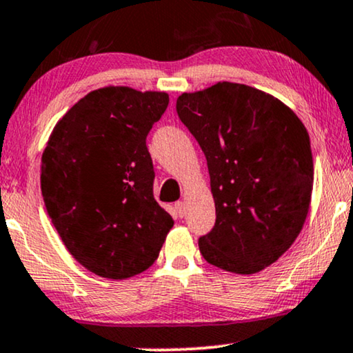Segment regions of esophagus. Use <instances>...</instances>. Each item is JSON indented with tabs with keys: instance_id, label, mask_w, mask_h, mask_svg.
<instances>
[{
	"instance_id": "34e87169",
	"label": "esophagus",
	"mask_w": 353,
	"mask_h": 353,
	"mask_svg": "<svg viewBox=\"0 0 353 353\" xmlns=\"http://www.w3.org/2000/svg\"><path fill=\"white\" fill-rule=\"evenodd\" d=\"M174 210H176V215L179 218H184L185 215V203L184 202H176L174 205Z\"/></svg>"
}]
</instances>
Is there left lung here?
Returning a JSON list of instances; mask_svg holds the SVG:
<instances>
[{"label":"left lung","instance_id":"1","mask_svg":"<svg viewBox=\"0 0 353 353\" xmlns=\"http://www.w3.org/2000/svg\"><path fill=\"white\" fill-rule=\"evenodd\" d=\"M181 122L202 148L216 220L199 248L208 264L256 274L287 252L306 220L313 156L305 125L274 96L238 83L182 94Z\"/></svg>","mask_w":353,"mask_h":353}]
</instances>
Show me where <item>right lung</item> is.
Segmentation results:
<instances>
[{
    "mask_svg": "<svg viewBox=\"0 0 353 353\" xmlns=\"http://www.w3.org/2000/svg\"><path fill=\"white\" fill-rule=\"evenodd\" d=\"M166 92H89L52 132L40 168L48 216L79 264L122 280L153 265L174 221L154 200L146 137Z\"/></svg>",
    "mask_w": 353,
    "mask_h": 353,
    "instance_id": "right-lung-1",
    "label": "right lung"
}]
</instances>
